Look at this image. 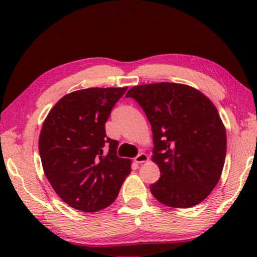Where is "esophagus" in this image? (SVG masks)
Wrapping results in <instances>:
<instances>
[{
    "mask_svg": "<svg viewBox=\"0 0 257 257\" xmlns=\"http://www.w3.org/2000/svg\"><path fill=\"white\" fill-rule=\"evenodd\" d=\"M146 161H149V156H147L145 153L138 154L136 158H135V162L136 163H144Z\"/></svg>",
    "mask_w": 257,
    "mask_h": 257,
    "instance_id": "esophagus-1",
    "label": "esophagus"
}]
</instances>
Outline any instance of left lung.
<instances>
[{
	"mask_svg": "<svg viewBox=\"0 0 257 257\" xmlns=\"http://www.w3.org/2000/svg\"><path fill=\"white\" fill-rule=\"evenodd\" d=\"M125 97L136 101L153 133V156L160 179L153 196L164 205H197L214 189L222 173L227 135L219 112L193 87L159 82L135 86Z\"/></svg>",
	"mask_w": 257,
	"mask_h": 257,
	"instance_id": "left-lung-1",
	"label": "left lung"
}]
</instances>
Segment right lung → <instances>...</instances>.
Masks as SVG:
<instances>
[{
  "instance_id": "add662e5",
  "label": "right lung",
  "mask_w": 257,
  "mask_h": 257,
  "mask_svg": "<svg viewBox=\"0 0 257 257\" xmlns=\"http://www.w3.org/2000/svg\"><path fill=\"white\" fill-rule=\"evenodd\" d=\"M122 88H87L66 95L43 123L38 149L45 176L69 206L97 212L114 202L132 172L116 155L119 142L106 136L105 122Z\"/></svg>"
}]
</instances>
